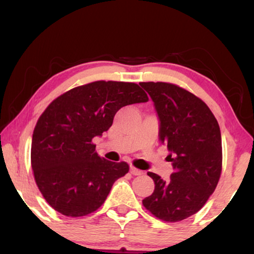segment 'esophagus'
Masks as SVG:
<instances>
[{"mask_svg":"<svg viewBox=\"0 0 254 254\" xmlns=\"http://www.w3.org/2000/svg\"><path fill=\"white\" fill-rule=\"evenodd\" d=\"M130 173L132 174V175H135V176H140V175H143V171L142 170H139V169H137V168H135V167H130Z\"/></svg>","mask_w":254,"mask_h":254,"instance_id":"34e87169","label":"esophagus"}]
</instances>
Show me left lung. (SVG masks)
<instances>
[{"instance_id": "left-lung-1", "label": "left lung", "mask_w": 254, "mask_h": 254, "mask_svg": "<svg viewBox=\"0 0 254 254\" xmlns=\"http://www.w3.org/2000/svg\"><path fill=\"white\" fill-rule=\"evenodd\" d=\"M154 102L160 119V140L167 145L174 173L154 181V192L143 205L158 219L182 221L205 204L219 182L222 167L220 128L200 97L178 85L163 81L139 83Z\"/></svg>"}]
</instances>
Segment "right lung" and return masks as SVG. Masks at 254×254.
Segmentation results:
<instances>
[{
    "label": "right lung",
    "instance_id": "right-lung-1",
    "mask_svg": "<svg viewBox=\"0 0 254 254\" xmlns=\"http://www.w3.org/2000/svg\"><path fill=\"white\" fill-rule=\"evenodd\" d=\"M146 101L137 84L96 80L49 104L34 128L30 160L38 190L56 211L83 217L104 203L129 166L97 155L93 138L111 127L120 108Z\"/></svg>",
    "mask_w": 254,
    "mask_h": 254
}]
</instances>
